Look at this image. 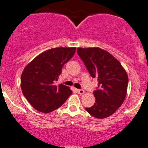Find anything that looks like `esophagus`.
I'll return each instance as SVG.
<instances>
[{
  "mask_svg": "<svg viewBox=\"0 0 148 148\" xmlns=\"http://www.w3.org/2000/svg\"><path fill=\"white\" fill-rule=\"evenodd\" d=\"M77 92L79 94H81V95H82L83 94H84V90H83V89H77Z\"/></svg>",
  "mask_w": 148,
  "mask_h": 148,
  "instance_id": "obj_1",
  "label": "esophagus"
}]
</instances>
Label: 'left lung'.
Wrapping results in <instances>:
<instances>
[{
  "mask_svg": "<svg viewBox=\"0 0 148 148\" xmlns=\"http://www.w3.org/2000/svg\"><path fill=\"white\" fill-rule=\"evenodd\" d=\"M77 52L89 74L99 81L94 92L95 103L86 110L93 117L103 119L112 114L127 95L128 75L118 60L99 47H79Z\"/></svg>",
  "mask_w": 148,
  "mask_h": 148,
  "instance_id": "left-lung-1",
  "label": "left lung"
}]
</instances>
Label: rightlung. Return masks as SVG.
I'll list each match as a JSON object with an SVG mask.
<instances>
[{
    "label": "right lung",
    "mask_w": 148,
    "mask_h": 148,
    "mask_svg": "<svg viewBox=\"0 0 148 148\" xmlns=\"http://www.w3.org/2000/svg\"><path fill=\"white\" fill-rule=\"evenodd\" d=\"M75 47H56L43 52L24 68L21 76L23 94L36 110L48 113L61 107L72 91L55 85L61 69L75 52Z\"/></svg>",
    "instance_id": "right-lung-1"
}]
</instances>
